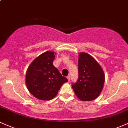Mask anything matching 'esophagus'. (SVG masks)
Returning a JSON list of instances; mask_svg holds the SVG:
<instances>
[{
  "label": "esophagus",
  "instance_id": "obj_1",
  "mask_svg": "<svg viewBox=\"0 0 128 128\" xmlns=\"http://www.w3.org/2000/svg\"><path fill=\"white\" fill-rule=\"evenodd\" d=\"M67 79H68V80L70 81V76H68L67 77Z\"/></svg>",
  "mask_w": 128,
  "mask_h": 128
}]
</instances>
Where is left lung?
<instances>
[{
  "mask_svg": "<svg viewBox=\"0 0 128 128\" xmlns=\"http://www.w3.org/2000/svg\"><path fill=\"white\" fill-rule=\"evenodd\" d=\"M79 77L72 84L75 94L82 101H92L99 96L105 81L104 72L94 58L85 52H80L78 61Z\"/></svg>",
  "mask_w": 128,
  "mask_h": 128,
  "instance_id": "8db88e82",
  "label": "left lung"
}]
</instances>
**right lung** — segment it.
<instances>
[{
  "label": "right lung",
  "mask_w": 128,
  "mask_h": 128,
  "mask_svg": "<svg viewBox=\"0 0 128 128\" xmlns=\"http://www.w3.org/2000/svg\"><path fill=\"white\" fill-rule=\"evenodd\" d=\"M54 52L42 54L31 63L26 72V83L29 92L40 100H50L57 95L61 86L68 82L53 65Z\"/></svg>",
  "instance_id": "right-lung-1"
}]
</instances>
